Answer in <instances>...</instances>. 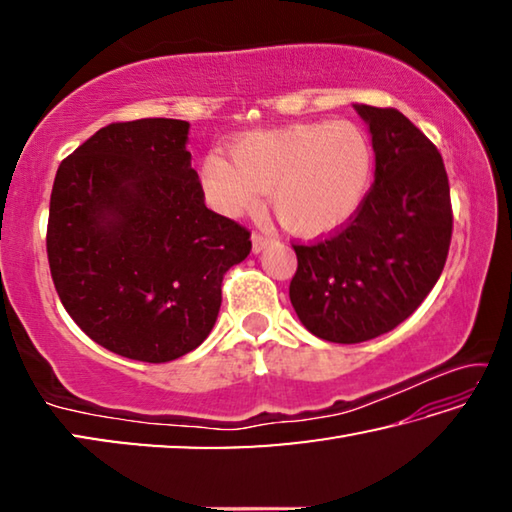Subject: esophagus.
Returning a JSON list of instances; mask_svg holds the SVG:
<instances>
[{"label":"esophagus","instance_id":"34e87169","mask_svg":"<svg viewBox=\"0 0 512 512\" xmlns=\"http://www.w3.org/2000/svg\"><path fill=\"white\" fill-rule=\"evenodd\" d=\"M253 253H262V250L268 246V244H273V239L271 237H266V235H259V232H253Z\"/></svg>","mask_w":512,"mask_h":512}]
</instances>
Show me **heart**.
I'll return each instance as SVG.
<instances>
[{"label": "heart", "instance_id": "b5f03b06", "mask_svg": "<svg viewBox=\"0 0 512 512\" xmlns=\"http://www.w3.org/2000/svg\"><path fill=\"white\" fill-rule=\"evenodd\" d=\"M230 159L210 153L201 167L207 203L239 216L268 189L284 228L305 237L339 230L368 194L375 155L368 135L350 121H309L241 135Z\"/></svg>", "mask_w": 512, "mask_h": 512}]
</instances>
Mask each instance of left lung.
<instances>
[{"label":"left lung","instance_id":"obj_1","mask_svg":"<svg viewBox=\"0 0 512 512\" xmlns=\"http://www.w3.org/2000/svg\"><path fill=\"white\" fill-rule=\"evenodd\" d=\"M375 149V183L352 219L314 244H293L289 298L311 334L363 343L409 318L443 273L452 201L443 158L400 110L357 106Z\"/></svg>","mask_w":512,"mask_h":512}]
</instances>
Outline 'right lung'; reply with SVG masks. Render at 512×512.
Listing matches in <instances>:
<instances>
[{
  "label": "right lung",
  "instance_id": "obj_1",
  "mask_svg": "<svg viewBox=\"0 0 512 512\" xmlns=\"http://www.w3.org/2000/svg\"><path fill=\"white\" fill-rule=\"evenodd\" d=\"M180 119L115 121L60 162L47 257L58 298L85 334L126 359L167 363L198 348L223 275L250 232L205 207Z\"/></svg>",
  "mask_w": 512,
  "mask_h": 512
}]
</instances>
